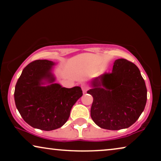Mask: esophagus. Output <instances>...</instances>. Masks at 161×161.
<instances>
[{"instance_id": "obj_1", "label": "esophagus", "mask_w": 161, "mask_h": 161, "mask_svg": "<svg viewBox=\"0 0 161 161\" xmlns=\"http://www.w3.org/2000/svg\"><path fill=\"white\" fill-rule=\"evenodd\" d=\"M81 89H82L83 93H86V92L88 91V89H89V87H88V86L86 84L83 83V84H81Z\"/></svg>"}]
</instances>
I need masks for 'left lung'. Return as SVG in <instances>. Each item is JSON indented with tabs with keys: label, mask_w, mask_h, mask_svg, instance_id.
Here are the masks:
<instances>
[{
	"label": "left lung",
	"mask_w": 161,
	"mask_h": 161,
	"mask_svg": "<svg viewBox=\"0 0 161 161\" xmlns=\"http://www.w3.org/2000/svg\"><path fill=\"white\" fill-rule=\"evenodd\" d=\"M91 117L101 128L118 130L135 123L147 103V87L140 70L124 58L114 61L111 73L91 81Z\"/></svg>",
	"instance_id": "8db88e82"
}]
</instances>
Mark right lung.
<instances>
[{
	"label": "right lung",
	"instance_id": "obj_1",
	"mask_svg": "<svg viewBox=\"0 0 161 161\" xmlns=\"http://www.w3.org/2000/svg\"><path fill=\"white\" fill-rule=\"evenodd\" d=\"M48 60H36L22 72L14 90L15 105L24 121L34 128L50 131L67 122L72 106L83 95L81 88L62 87L55 83Z\"/></svg>",
	"mask_w": 161,
	"mask_h": 161
}]
</instances>
